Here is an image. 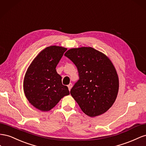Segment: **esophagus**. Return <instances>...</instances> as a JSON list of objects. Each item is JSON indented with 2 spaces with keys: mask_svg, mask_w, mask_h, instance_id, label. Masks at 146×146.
Masks as SVG:
<instances>
[{
  "mask_svg": "<svg viewBox=\"0 0 146 146\" xmlns=\"http://www.w3.org/2000/svg\"><path fill=\"white\" fill-rule=\"evenodd\" d=\"M72 87H73V84H72V83H70V84L68 86V89H69V90H71V89L72 88Z\"/></svg>",
  "mask_w": 146,
  "mask_h": 146,
  "instance_id": "1",
  "label": "esophagus"
}]
</instances>
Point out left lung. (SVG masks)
Masks as SVG:
<instances>
[{"mask_svg":"<svg viewBox=\"0 0 146 146\" xmlns=\"http://www.w3.org/2000/svg\"><path fill=\"white\" fill-rule=\"evenodd\" d=\"M76 65L79 80L70 94L84 113L95 117L113 105L119 90V78L110 60L91 47L73 48L66 52Z\"/></svg>","mask_w":146,"mask_h":146,"instance_id":"1","label":"left lung"}]
</instances>
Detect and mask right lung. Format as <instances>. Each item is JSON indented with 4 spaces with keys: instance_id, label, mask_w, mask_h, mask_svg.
<instances>
[{
    "instance_id": "1",
    "label": "right lung",
    "mask_w": 146,
    "mask_h": 146,
    "mask_svg": "<svg viewBox=\"0 0 146 146\" xmlns=\"http://www.w3.org/2000/svg\"><path fill=\"white\" fill-rule=\"evenodd\" d=\"M66 48L51 46L43 49L29 66L25 74L24 90L29 102L42 111L51 110L62 98L70 94L56 72Z\"/></svg>"
}]
</instances>
